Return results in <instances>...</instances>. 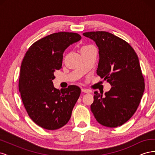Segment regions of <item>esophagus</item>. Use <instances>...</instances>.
<instances>
[{"label": "esophagus", "instance_id": "obj_1", "mask_svg": "<svg viewBox=\"0 0 155 155\" xmlns=\"http://www.w3.org/2000/svg\"><path fill=\"white\" fill-rule=\"evenodd\" d=\"M81 92H85V93H89V92H90V91L87 90V89H85V88H81Z\"/></svg>", "mask_w": 155, "mask_h": 155}]
</instances>
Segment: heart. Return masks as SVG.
<instances>
[{"mask_svg":"<svg viewBox=\"0 0 155 155\" xmlns=\"http://www.w3.org/2000/svg\"><path fill=\"white\" fill-rule=\"evenodd\" d=\"M88 46H84L83 48H86V47H88Z\"/></svg>","mask_w":155,"mask_h":155,"instance_id":"b5f03b06","label":"heart"}]
</instances>
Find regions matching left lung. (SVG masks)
<instances>
[{"label":"left lung","instance_id":"left-lung-1","mask_svg":"<svg viewBox=\"0 0 155 155\" xmlns=\"http://www.w3.org/2000/svg\"><path fill=\"white\" fill-rule=\"evenodd\" d=\"M83 35L94 41L99 48L96 73L112 86L105 97L94 92L91 111L101 125L121 126L137 110L144 92V78L138 55L127 42L110 33L97 31Z\"/></svg>","mask_w":155,"mask_h":155}]
</instances>
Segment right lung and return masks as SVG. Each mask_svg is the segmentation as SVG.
Wrapping results in <instances>:
<instances>
[{
    "instance_id": "right-lung-1",
    "label": "right lung",
    "mask_w": 155,
    "mask_h": 155,
    "mask_svg": "<svg viewBox=\"0 0 155 155\" xmlns=\"http://www.w3.org/2000/svg\"><path fill=\"white\" fill-rule=\"evenodd\" d=\"M81 39L77 33H54L35 42L23 58L18 90L28 114L42 128L58 129L71 117L80 88L70 85L59 91L52 80L54 72L61 68L65 49Z\"/></svg>"
}]
</instances>
